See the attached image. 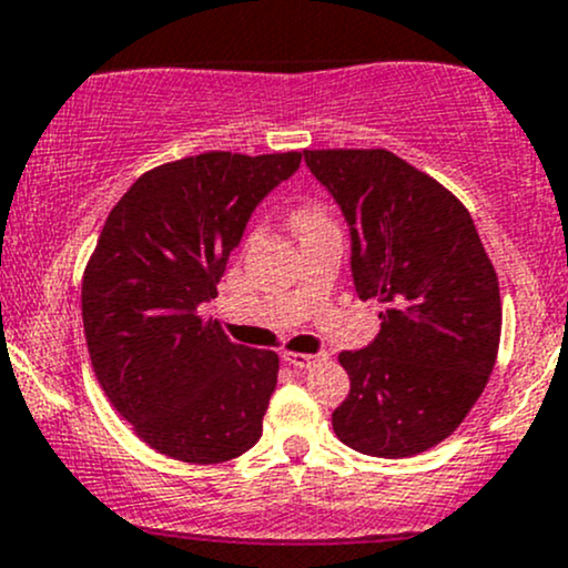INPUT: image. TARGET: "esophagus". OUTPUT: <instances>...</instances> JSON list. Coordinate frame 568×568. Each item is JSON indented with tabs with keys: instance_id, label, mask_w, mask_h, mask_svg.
Returning <instances> with one entry per match:
<instances>
[{
	"instance_id": "esophagus-1",
	"label": "esophagus",
	"mask_w": 568,
	"mask_h": 568,
	"mask_svg": "<svg viewBox=\"0 0 568 568\" xmlns=\"http://www.w3.org/2000/svg\"><path fill=\"white\" fill-rule=\"evenodd\" d=\"M327 358L325 353H284V361L290 366H295V369L306 372V369H314V366H320L323 361Z\"/></svg>"
}]
</instances>
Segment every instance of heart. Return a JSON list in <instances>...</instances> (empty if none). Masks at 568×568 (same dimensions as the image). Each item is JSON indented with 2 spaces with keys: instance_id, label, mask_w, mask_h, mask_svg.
I'll use <instances>...</instances> for the list:
<instances>
[{
  "instance_id": "heart-1",
  "label": "heart",
  "mask_w": 568,
  "mask_h": 568,
  "mask_svg": "<svg viewBox=\"0 0 568 568\" xmlns=\"http://www.w3.org/2000/svg\"><path fill=\"white\" fill-rule=\"evenodd\" d=\"M327 224H331V219H327V213L320 207V204H301V207L292 213V226H295L301 235H306V232H314Z\"/></svg>"
}]
</instances>
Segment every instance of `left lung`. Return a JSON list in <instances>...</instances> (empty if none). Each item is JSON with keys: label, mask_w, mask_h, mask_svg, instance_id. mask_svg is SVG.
Wrapping results in <instances>:
<instances>
[{"label": "left lung", "mask_w": 568, "mask_h": 568, "mask_svg": "<svg viewBox=\"0 0 568 568\" xmlns=\"http://www.w3.org/2000/svg\"><path fill=\"white\" fill-rule=\"evenodd\" d=\"M303 155L349 224L355 292L383 303L377 338L338 355L349 394L333 432L369 457H413L457 429L495 369L498 273L465 204L399 155Z\"/></svg>", "instance_id": "1"}]
</instances>
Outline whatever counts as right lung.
I'll use <instances>...</instances> for the list:
<instances>
[{"instance_id":"right-lung-1","label":"right lung","mask_w":568,"mask_h":568,"mask_svg":"<svg viewBox=\"0 0 568 568\" xmlns=\"http://www.w3.org/2000/svg\"><path fill=\"white\" fill-rule=\"evenodd\" d=\"M301 158L191 155L144 172L111 207L81 282L87 349L111 407L158 454L219 465L262 437L278 355L230 342L199 306Z\"/></svg>"}]
</instances>
